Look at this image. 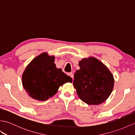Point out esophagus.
Instances as JSON below:
<instances>
[{
    "instance_id": "esophagus-1",
    "label": "esophagus",
    "mask_w": 135,
    "mask_h": 135,
    "mask_svg": "<svg viewBox=\"0 0 135 135\" xmlns=\"http://www.w3.org/2000/svg\"><path fill=\"white\" fill-rule=\"evenodd\" d=\"M67 75H68V76H70L71 78H73V77H74V76H73V74L72 73H68V74H67Z\"/></svg>"
}]
</instances>
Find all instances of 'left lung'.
Instances as JSON below:
<instances>
[{
  "label": "left lung",
  "mask_w": 135,
  "mask_h": 135,
  "mask_svg": "<svg viewBox=\"0 0 135 135\" xmlns=\"http://www.w3.org/2000/svg\"><path fill=\"white\" fill-rule=\"evenodd\" d=\"M80 69L74 75V86L79 99L88 105H99L113 90L114 78L105 64L94 57L79 61Z\"/></svg>",
  "instance_id": "1"
}]
</instances>
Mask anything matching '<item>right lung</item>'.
Segmentation results:
<instances>
[{
	"instance_id": "add662e5",
	"label": "right lung",
	"mask_w": 135,
	"mask_h": 135,
	"mask_svg": "<svg viewBox=\"0 0 135 135\" xmlns=\"http://www.w3.org/2000/svg\"><path fill=\"white\" fill-rule=\"evenodd\" d=\"M55 57L44 52L35 57L25 68L22 75V84L31 98L46 101L55 95L60 86L72 82L70 76L57 68Z\"/></svg>"
}]
</instances>
